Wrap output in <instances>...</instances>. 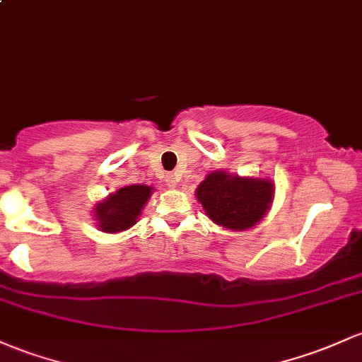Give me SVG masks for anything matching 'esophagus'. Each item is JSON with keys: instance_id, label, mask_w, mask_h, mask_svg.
Returning <instances> with one entry per match:
<instances>
[{"instance_id": "obj_1", "label": "esophagus", "mask_w": 362, "mask_h": 362, "mask_svg": "<svg viewBox=\"0 0 362 362\" xmlns=\"http://www.w3.org/2000/svg\"><path fill=\"white\" fill-rule=\"evenodd\" d=\"M165 182H166V185H168V187H175L178 180H177V177H175V175H166Z\"/></svg>"}]
</instances>
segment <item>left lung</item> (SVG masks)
Wrapping results in <instances>:
<instances>
[{
    "label": "left lung",
    "mask_w": 362,
    "mask_h": 362,
    "mask_svg": "<svg viewBox=\"0 0 362 362\" xmlns=\"http://www.w3.org/2000/svg\"><path fill=\"white\" fill-rule=\"evenodd\" d=\"M196 196L214 223L225 228L245 230L256 225L268 211L273 199V184L261 178H240L225 172H213L201 182Z\"/></svg>",
    "instance_id": "1"
}]
</instances>
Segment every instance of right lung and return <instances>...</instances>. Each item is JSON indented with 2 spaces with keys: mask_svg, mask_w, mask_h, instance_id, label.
<instances>
[{
  "mask_svg": "<svg viewBox=\"0 0 362 362\" xmlns=\"http://www.w3.org/2000/svg\"><path fill=\"white\" fill-rule=\"evenodd\" d=\"M149 196L151 187L146 185H129L118 190L117 194H111L108 199L96 206L99 228L108 233L130 228L136 223Z\"/></svg>",
  "mask_w": 362,
  "mask_h": 362,
  "instance_id": "add662e5",
  "label": "right lung"
}]
</instances>
